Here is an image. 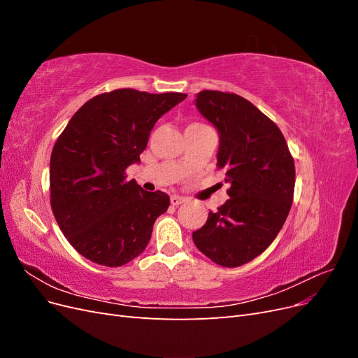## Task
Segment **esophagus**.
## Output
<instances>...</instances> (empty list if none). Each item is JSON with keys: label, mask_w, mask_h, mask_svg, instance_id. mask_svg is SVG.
I'll use <instances>...</instances> for the list:
<instances>
[{"label": "esophagus", "mask_w": 358, "mask_h": 358, "mask_svg": "<svg viewBox=\"0 0 358 358\" xmlns=\"http://www.w3.org/2000/svg\"><path fill=\"white\" fill-rule=\"evenodd\" d=\"M185 201H187V199L182 197V196H171V199H170V203H171L173 206H179V204L185 203Z\"/></svg>", "instance_id": "esophagus-1"}]
</instances>
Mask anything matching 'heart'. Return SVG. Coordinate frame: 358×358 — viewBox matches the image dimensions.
Instances as JSON below:
<instances>
[{"mask_svg": "<svg viewBox=\"0 0 358 358\" xmlns=\"http://www.w3.org/2000/svg\"><path fill=\"white\" fill-rule=\"evenodd\" d=\"M199 124H192V125H189V127H197Z\"/></svg>", "mask_w": 358, "mask_h": 358, "instance_id": "1", "label": "heart"}]
</instances>
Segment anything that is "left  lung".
<instances>
[{"instance_id": "8db88e82", "label": "left lung", "mask_w": 358, "mask_h": 358, "mask_svg": "<svg viewBox=\"0 0 358 358\" xmlns=\"http://www.w3.org/2000/svg\"><path fill=\"white\" fill-rule=\"evenodd\" d=\"M196 106L220 134L218 167L227 200L192 233L213 263L239 267L264 252L282 229L294 196L296 169L278 125L243 96L201 91Z\"/></svg>"}]
</instances>
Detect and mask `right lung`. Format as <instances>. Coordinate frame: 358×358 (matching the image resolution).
Instances as JSON below:
<instances>
[{
    "label": "right lung",
    "instance_id": "add662e5",
    "mask_svg": "<svg viewBox=\"0 0 358 358\" xmlns=\"http://www.w3.org/2000/svg\"><path fill=\"white\" fill-rule=\"evenodd\" d=\"M187 94L115 90L73 115L50 155V206L62 234L92 263L119 267L145 251L166 192L127 180L158 119Z\"/></svg>",
    "mask_w": 358,
    "mask_h": 358
}]
</instances>
